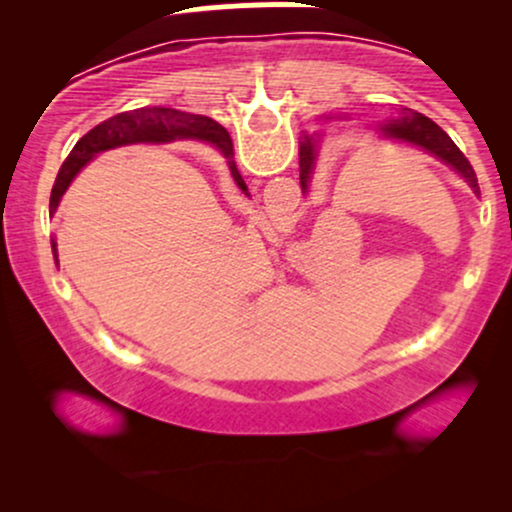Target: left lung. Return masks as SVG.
<instances>
[{
	"instance_id": "8db88e82",
	"label": "left lung",
	"mask_w": 512,
	"mask_h": 512,
	"mask_svg": "<svg viewBox=\"0 0 512 512\" xmlns=\"http://www.w3.org/2000/svg\"><path fill=\"white\" fill-rule=\"evenodd\" d=\"M375 132L383 134L385 139H395V142L411 144L416 149L426 151V154L436 156L438 161H443L445 166H450L455 173H460V178L472 187L474 195H481L477 173H474L472 163L467 161V156L457 149V144L452 142L448 134L440 129L436 122L428 120L426 115L414 113V110L404 108L397 117L375 125ZM322 134H303L301 146H298V166H301V187L303 192L310 190V180H313V170L317 161V146H320Z\"/></svg>"
}]
</instances>
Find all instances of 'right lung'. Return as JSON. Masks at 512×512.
Instances as JSON below:
<instances>
[{
  "mask_svg": "<svg viewBox=\"0 0 512 512\" xmlns=\"http://www.w3.org/2000/svg\"><path fill=\"white\" fill-rule=\"evenodd\" d=\"M175 139H197V142H207L214 146L219 154L226 158V166L231 170V178L238 185V190L243 195H248V185H245L243 175L238 173L236 161H233V142L231 134L223 129L219 122H214L211 117L204 115H192L182 113L175 108H137L127 110V113L113 115L110 120L101 122L84 134V137L76 142V146L69 151V156L64 158L60 173H57L55 187H52L50 197V209L55 211L60 207V199L67 192L69 182H72L79 170L91 163L93 158L103 151L117 149V146H129V144H168ZM52 255L57 260V243L52 238Z\"/></svg>",
  "mask_w": 512,
  "mask_h": 512,
  "instance_id": "add662e5",
  "label": "right lung"
}]
</instances>
